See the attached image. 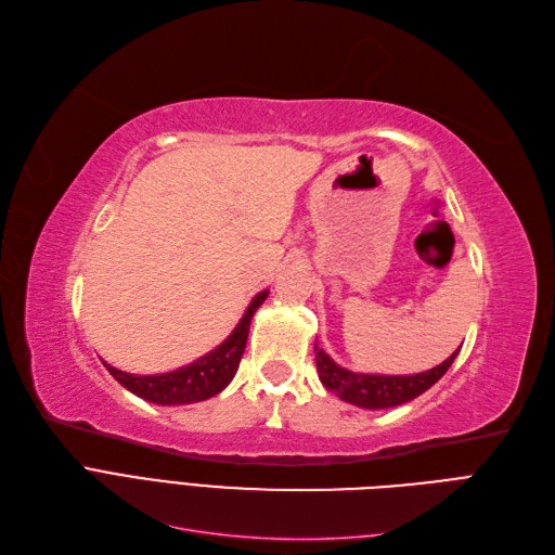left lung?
I'll list each match as a JSON object with an SVG mask.
<instances>
[{
  "mask_svg": "<svg viewBox=\"0 0 555 555\" xmlns=\"http://www.w3.org/2000/svg\"><path fill=\"white\" fill-rule=\"evenodd\" d=\"M313 350H315V366H318L320 383H323L330 391H334L341 401L366 408V410L395 408L417 399L428 387H434L442 378L459 354L456 350L452 357H447L442 364L428 369L424 373L375 375V373H354L350 369L338 366L323 348H318V344H313Z\"/></svg>",
  "mask_w": 555,
  "mask_h": 555,
  "instance_id": "8db88e82",
  "label": "left lung"
}]
</instances>
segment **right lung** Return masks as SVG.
Instances as JSON below:
<instances>
[{"instance_id":"obj_1","label":"right lung","mask_w":555,"mask_h":555,"mask_svg":"<svg viewBox=\"0 0 555 555\" xmlns=\"http://www.w3.org/2000/svg\"><path fill=\"white\" fill-rule=\"evenodd\" d=\"M267 295H270V291L258 293L254 301L248 304L246 313L242 315L237 327L232 330V334L225 338V341L214 348L211 352L203 354L201 360H195L193 364L180 366L170 373H156V375L124 373L105 362L103 366L111 371V375L121 387H127L135 397L158 405H184V403H198L209 397H217L219 391H223L230 385V380L235 378L240 360L246 348L251 318L258 311L260 304L267 299Z\"/></svg>"}]
</instances>
